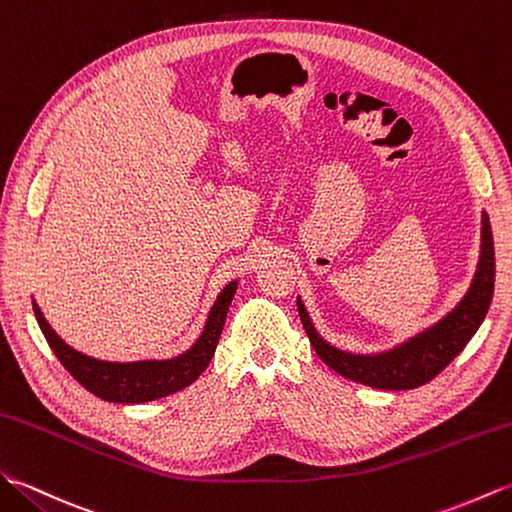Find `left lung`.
<instances>
[{
    "label": "left lung",
    "instance_id": "1",
    "mask_svg": "<svg viewBox=\"0 0 512 512\" xmlns=\"http://www.w3.org/2000/svg\"><path fill=\"white\" fill-rule=\"evenodd\" d=\"M495 287V249L488 214H482L480 263L467 295L440 322L377 355H355L331 346L315 331L309 313L298 298V313L306 335L328 368L342 377L379 390H412L425 385L456 359L478 331L488 313Z\"/></svg>",
    "mask_w": 512,
    "mask_h": 512
}]
</instances>
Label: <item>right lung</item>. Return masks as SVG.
Listing matches in <instances>:
<instances>
[{
  "label": "right lung",
  "instance_id": "obj_1",
  "mask_svg": "<svg viewBox=\"0 0 512 512\" xmlns=\"http://www.w3.org/2000/svg\"><path fill=\"white\" fill-rule=\"evenodd\" d=\"M236 287L238 282L232 280L230 285L219 293L217 302H214L210 309L206 328H203V333L195 342V346L186 350L184 355L162 361L118 363L87 357L83 352L67 346L63 339L52 331V326L45 322V317L34 300L32 309L56 359L63 363V368L70 372L85 390L109 403H149L188 388V385L195 383L199 379V374L208 368V363L214 357V350H217L219 337L223 333L227 309H230Z\"/></svg>",
  "mask_w": 512,
  "mask_h": 512
}]
</instances>
